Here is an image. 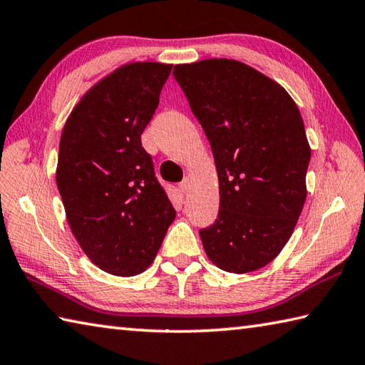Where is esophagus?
Returning a JSON list of instances; mask_svg holds the SVG:
<instances>
[{"mask_svg":"<svg viewBox=\"0 0 365 365\" xmlns=\"http://www.w3.org/2000/svg\"><path fill=\"white\" fill-rule=\"evenodd\" d=\"M190 187H191V178L190 177H185L183 180L180 182V185H178V188L182 190V193H188Z\"/></svg>","mask_w":365,"mask_h":365,"instance_id":"1","label":"esophagus"}]
</instances>
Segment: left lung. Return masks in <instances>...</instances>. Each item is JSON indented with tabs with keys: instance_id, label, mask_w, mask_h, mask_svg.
I'll return each mask as SVG.
<instances>
[{
	"instance_id": "left-lung-1",
	"label": "left lung",
	"mask_w": 365,
	"mask_h": 365,
	"mask_svg": "<svg viewBox=\"0 0 365 365\" xmlns=\"http://www.w3.org/2000/svg\"><path fill=\"white\" fill-rule=\"evenodd\" d=\"M214 153L220 207L200 231L210 262L249 273L279 255L307 200L311 158L300 111L282 86L230 58L175 65Z\"/></svg>"
}]
</instances>
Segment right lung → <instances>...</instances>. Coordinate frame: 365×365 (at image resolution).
<instances>
[{"mask_svg": "<svg viewBox=\"0 0 365 365\" xmlns=\"http://www.w3.org/2000/svg\"><path fill=\"white\" fill-rule=\"evenodd\" d=\"M170 70L123 65L86 92L62 130L56 180L71 233L115 276L143 273L175 218L140 138Z\"/></svg>", "mask_w": 365, "mask_h": 365, "instance_id": "add662e5", "label": "right lung"}]
</instances>
